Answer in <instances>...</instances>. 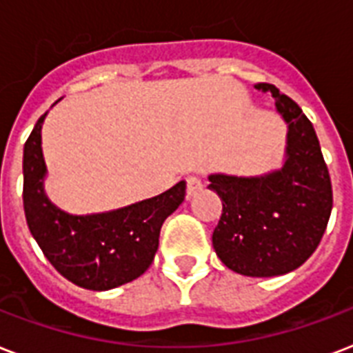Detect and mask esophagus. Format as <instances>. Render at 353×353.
<instances>
[{
    "label": "esophagus",
    "mask_w": 353,
    "mask_h": 353,
    "mask_svg": "<svg viewBox=\"0 0 353 353\" xmlns=\"http://www.w3.org/2000/svg\"><path fill=\"white\" fill-rule=\"evenodd\" d=\"M203 188V183L198 176H188L187 177V198H192L194 194Z\"/></svg>",
    "instance_id": "obj_1"
}]
</instances>
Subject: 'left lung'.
Segmentation results:
<instances>
[{"label": "left lung", "instance_id": "obj_1", "mask_svg": "<svg viewBox=\"0 0 353 353\" xmlns=\"http://www.w3.org/2000/svg\"><path fill=\"white\" fill-rule=\"evenodd\" d=\"M254 88L273 95L288 124L284 165L262 176L210 174L209 188L223 203L212 245L234 273L279 276L317 249L334 205L332 181L317 133L299 104L273 84Z\"/></svg>", "mask_w": 353, "mask_h": 353}]
</instances>
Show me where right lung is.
<instances>
[{"mask_svg":"<svg viewBox=\"0 0 353 353\" xmlns=\"http://www.w3.org/2000/svg\"><path fill=\"white\" fill-rule=\"evenodd\" d=\"M46 117L43 113L38 119L23 148V209L30 234L58 273L84 290L108 291L139 279L157 252L163 221L183 203L187 183L122 209L69 214L47 198L43 188Z\"/></svg>","mask_w":353,"mask_h":353,"instance_id":"obj_1","label":"right lung"}]
</instances>
